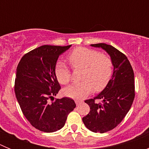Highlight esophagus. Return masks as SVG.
<instances>
[{
  "label": "esophagus",
  "instance_id": "obj_1",
  "mask_svg": "<svg viewBox=\"0 0 149 149\" xmlns=\"http://www.w3.org/2000/svg\"><path fill=\"white\" fill-rule=\"evenodd\" d=\"M75 103L77 105H79V104H81V103H83V101L82 100H75Z\"/></svg>",
  "mask_w": 149,
  "mask_h": 149
}]
</instances>
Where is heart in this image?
<instances>
[{"mask_svg": "<svg viewBox=\"0 0 149 149\" xmlns=\"http://www.w3.org/2000/svg\"><path fill=\"white\" fill-rule=\"evenodd\" d=\"M68 61L74 69L83 68L81 82L74 83L65 88V95L72 98L86 97L93 90H101L107 85L113 72V63L108 55L94 49L84 47L77 48L68 55ZM55 74L59 82L66 85L70 82L72 73L68 66L58 62L55 67Z\"/></svg>", "mask_w": 149, "mask_h": 149, "instance_id": "b5f03b06", "label": "heart"}]
</instances>
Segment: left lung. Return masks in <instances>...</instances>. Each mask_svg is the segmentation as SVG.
<instances>
[{"instance_id":"left-lung-1","label":"left lung","mask_w":149,"mask_h":149,"mask_svg":"<svg viewBox=\"0 0 149 149\" xmlns=\"http://www.w3.org/2000/svg\"><path fill=\"white\" fill-rule=\"evenodd\" d=\"M91 45L105 50L113 63V74L104 89L85 101L90 111L83 122L91 131L103 134L115 128L131 108L135 97L134 74L127 56L113 46L104 43ZM97 100L102 102H96Z\"/></svg>"}]
</instances>
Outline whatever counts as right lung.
<instances>
[{"mask_svg": "<svg viewBox=\"0 0 149 149\" xmlns=\"http://www.w3.org/2000/svg\"><path fill=\"white\" fill-rule=\"evenodd\" d=\"M70 47L40 46L24 55L17 67L14 90L21 110L31 125L43 132L61 129L76 107L68 97L49 102L61 89L55 74L56 61Z\"/></svg>", "mask_w": 149, "mask_h": 149, "instance_id": "add662e5", "label": "right lung"}]
</instances>
